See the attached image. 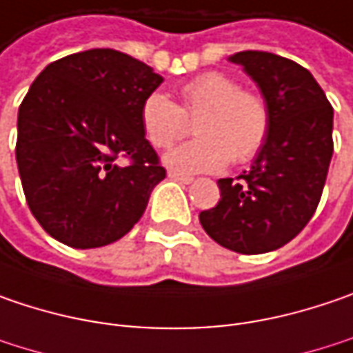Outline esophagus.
<instances>
[{
	"label": "esophagus",
	"instance_id": "34e87169",
	"mask_svg": "<svg viewBox=\"0 0 353 353\" xmlns=\"http://www.w3.org/2000/svg\"><path fill=\"white\" fill-rule=\"evenodd\" d=\"M168 176L172 177V179H176V181H179V183H192L194 181V177L183 176V174H177V172H170Z\"/></svg>",
	"mask_w": 353,
	"mask_h": 353
}]
</instances>
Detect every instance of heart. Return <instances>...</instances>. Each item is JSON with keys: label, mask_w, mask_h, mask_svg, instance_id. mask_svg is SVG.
<instances>
[{"label": "heart", "mask_w": 353, "mask_h": 353, "mask_svg": "<svg viewBox=\"0 0 353 353\" xmlns=\"http://www.w3.org/2000/svg\"><path fill=\"white\" fill-rule=\"evenodd\" d=\"M181 105L161 92L141 103V125L156 148H170L196 121L197 139L168 152L163 161L179 174H212L230 159L252 161L270 134V110L258 94L239 90L238 81L218 72L201 73L179 90Z\"/></svg>", "instance_id": "b5f03b06"}]
</instances>
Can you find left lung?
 I'll use <instances>...</instances> for the list:
<instances>
[{"label": "left lung", "mask_w": 353, "mask_h": 353, "mask_svg": "<svg viewBox=\"0 0 353 353\" xmlns=\"http://www.w3.org/2000/svg\"><path fill=\"white\" fill-rule=\"evenodd\" d=\"M228 59L258 85L270 134L239 181L219 179L221 199L199 223L219 245L254 256L285 245L314 216L334 154V110L314 75L292 59L252 50Z\"/></svg>", "instance_id": "1"}]
</instances>
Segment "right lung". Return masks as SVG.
Instances as JSON below:
<instances>
[{
	"label": "right lung",
	"instance_id": "right-lung-1",
	"mask_svg": "<svg viewBox=\"0 0 353 353\" xmlns=\"http://www.w3.org/2000/svg\"><path fill=\"white\" fill-rule=\"evenodd\" d=\"M161 81L115 50L72 53L35 77L17 114L15 159L28 205L52 238L101 248L143 216L165 170L145 139L141 103Z\"/></svg>",
	"mask_w": 353,
	"mask_h": 353
}]
</instances>
